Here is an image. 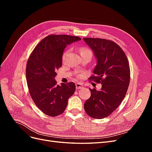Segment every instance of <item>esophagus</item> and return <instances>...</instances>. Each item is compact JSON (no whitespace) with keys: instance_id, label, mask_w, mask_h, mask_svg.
I'll use <instances>...</instances> for the list:
<instances>
[{"instance_id":"obj_1","label":"esophagus","mask_w":152,"mask_h":152,"mask_svg":"<svg viewBox=\"0 0 152 152\" xmlns=\"http://www.w3.org/2000/svg\"><path fill=\"white\" fill-rule=\"evenodd\" d=\"M83 87H84V86L82 84H80V83H77L76 84V89H80L83 88Z\"/></svg>"}]
</instances>
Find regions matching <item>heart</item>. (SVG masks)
Here are the masks:
<instances>
[{
	"label": "heart",
	"instance_id": "1",
	"mask_svg": "<svg viewBox=\"0 0 152 152\" xmlns=\"http://www.w3.org/2000/svg\"><path fill=\"white\" fill-rule=\"evenodd\" d=\"M70 49H68V50H65V53H63V56H62V60H63V61H65L66 60V58L68 56V55L69 54V53H70ZM87 51H90V50L89 49H87L83 48V49H82L80 50V54L82 53L87 52Z\"/></svg>",
	"mask_w": 152,
	"mask_h": 152
}]
</instances>
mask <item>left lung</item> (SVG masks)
<instances>
[{
	"mask_svg": "<svg viewBox=\"0 0 152 152\" xmlns=\"http://www.w3.org/2000/svg\"><path fill=\"white\" fill-rule=\"evenodd\" d=\"M93 51L97 64L94 69V80L102 89H91V97L84 103L89 116L101 119L109 116L124 99L130 82L128 59L122 48L112 40L98 38H84Z\"/></svg>",
	"mask_w": 152,
	"mask_h": 152,
	"instance_id": "obj_1",
	"label": "left lung"
}]
</instances>
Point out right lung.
Listing matches in <instances>:
<instances>
[{"mask_svg":"<svg viewBox=\"0 0 152 152\" xmlns=\"http://www.w3.org/2000/svg\"><path fill=\"white\" fill-rule=\"evenodd\" d=\"M79 37L50 35L35 48L26 64V77L32 99L47 115L56 117L65 111L69 98L75 93L74 82L56 84V70L62 66L67 45L80 40Z\"/></svg>","mask_w":152,"mask_h":152,"instance_id":"1","label":"right lung"}]
</instances>
